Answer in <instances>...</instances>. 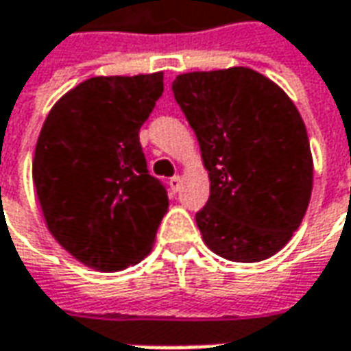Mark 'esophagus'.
Masks as SVG:
<instances>
[{
    "label": "esophagus",
    "mask_w": 351,
    "mask_h": 351,
    "mask_svg": "<svg viewBox=\"0 0 351 351\" xmlns=\"http://www.w3.org/2000/svg\"><path fill=\"white\" fill-rule=\"evenodd\" d=\"M180 187H182V178H180V176L169 178V189H171L173 193H178V191H180Z\"/></svg>",
    "instance_id": "34e87169"
}]
</instances>
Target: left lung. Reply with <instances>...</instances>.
<instances>
[{
	"mask_svg": "<svg viewBox=\"0 0 351 351\" xmlns=\"http://www.w3.org/2000/svg\"><path fill=\"white\" fill-rule=\"evenodd\" d=\"M171 91L193 128L210 195L195 221L230 262H262L303 221L313 191L306 128L287 93L250 68L178 75Z\"/></svg>",
	"mask_w": 351,
	"mask_h": 351,
	"instance_id": "left-lung-1",
	"label": "left lung"
}]
</instances>
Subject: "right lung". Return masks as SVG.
I'll return each instance as SVG.
<instances>
[{
  "label": "right lung",
  "mask_w": 351,
  "mask_h": 351,
  "mask_svg": "<svg viewBox=\"0 0 351 351\" xmlns=\"http://www.w3.org/2000/svg\"><path fill=\"white\" fill-rule=\"evenodd\" d=\"M162 93V72L89 77L50 109L38 134L33 182L48 230L93 269L141 262L168 210L138 138Z\"/></svg>",
  "instance_id": "add662e5"
}]
</instances>
